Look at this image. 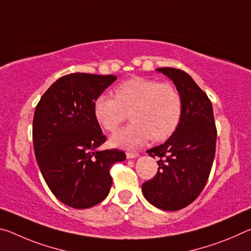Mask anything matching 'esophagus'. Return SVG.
<instances>
[{
    "label": "esophagus",
    "mask_w": 251,
    "mask_h": 251,
    "mask_svg": "<svg viewBox=\"0 0 251 251\" xmlns=\"http://www.w3.org/2000/svg\"><path fill=\"white\" fill-rule=\"evenodd\" d=\"M138 156V152L135 151H126V157L127 158H135V157Z\"/></svg>",
    "instance_id": "1"
}]
</instances>
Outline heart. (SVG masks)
<instances>
[{"label":"heart","instance_id":"b5f03b06","mask_svg":"<svg viewBox=\"0 0 251 251\" xmlns=\"http://www.w3.org/2000/svg\"><path fill=\"white\" fill-rule=\"evenodd\" d=\"M115 97L97 96L93 112L97 123L115 131L129 116L133 123L110 138L114 146L135 147L151 138L163 142L175 133L182 115L179 91L169 83L134 76L114 88Z\"/></svg>","mask_w":251,"mask_h":251}]
</instances>
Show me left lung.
Listing matches in <instances>:
<instances>
[{"mask_svg":"<svg viewBox=\"0 0 251 251\" xmlns=\"http://www.w3.org/2000/svg\"><path fill=\"white\" fill-rule=\"evenodd\" d=\"M182 99V115L166 142L148 150L159 157L158 172L142 186L151 205L163 210H179L192 203L205 187L214 163L217 128L210 100L186 72L161 67Z\"/></svg>","mask_w":251,"mask_h":251,"instance_id":"obj_1","label":"left lung"}]
</instances>
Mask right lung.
Segmentation results:
<instances>
[{
  "label": "right lung",
  "instance_id": "obj_1",
  "mask_svg": "<svg viewBox=\"0 0 251 251\" xmlns=\"http://www.w3.org/2000/svg\"><path fill=\"white\" fill-rule=\"evenodd\" d=\"M114 75L72 73L50 85L33 118L34 152L50 192L65 205L84 209L104 201L109 169L126 159L120 150L96 151L106 142L93 104Z\"/></svg>",
  "mask_w": 251,
  "mask_h": 251
}]
</instances>
